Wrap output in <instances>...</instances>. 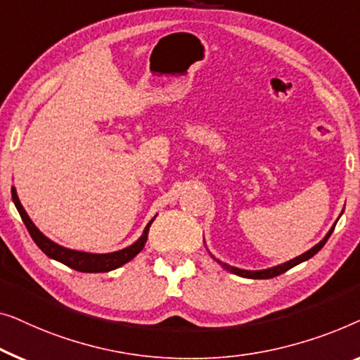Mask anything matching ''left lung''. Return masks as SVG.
Instances as JSON below:
<instances>
[{"mask_svg":"<svg viewBox=\"0 0 360 360\" xmlns=\"http://www.w3.org/2000/svg\"><path fill=\"white\" fill-rule=\"evenodd\" d=\"M341 215H342V212H341ZM334 226H336V224H334V225L331 226V230L326 233L325 238H323V240H321L320 243H318V245L313 246L311 250L305 251V252H303V255H300V256L293 257V259H290V261L283 262V264L274 266V267H269V269H261V271H246V269H238V267H233V266L225 264V262L219 261V259H217L215 256H212V257H214V259H215L217 262H219V264H220L221 267H224V269L230 271V272H233V274H236V276H240V277H246V279H271V277L281 276V274H283V272H285V271L292 269L293 266L300 264V262H303V261H308V259H310V257L315 256L316 252L320 251L323 246H325V243L328 241V238L331 236V233H333V230H334Z\"/></svg>","mask_w":360,"mask_h":360,"instance_id":"1","label":"left lung"}]
</instances>
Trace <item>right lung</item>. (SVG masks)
Wrapping results in <instances>:
<instances>
[{
  "instance_id": "obj_1",
  "label": "right lung",
  "mask_w": 360,
  "mask_h": 360,
  "mask_svg": "<svg viewBox=\"0 0 360 360\" xmlns=\"http://www.w3.org/2000/svg\"><path fill=\"white\" fill-rule=\"evenodd\" d=\"M11 195H13L14 205H16L19 215H21L24 225H26L29 235L32 236L35 245H37L40 250L50 257V259L62 262V264L72 267V269L79 271V272H109V271L117 269L120 266H124L125 262H129L130 259H134V257L143 250L145 243L148 240L150 225L153 224V220L156 219L155 215L153 219L150 220V224L145 226V230L141 233L139 240H136L134 245L124 248V250H119L114 252H104V255H98V252H84V251H77V250H70V248L60 246L58 243H55L50 240V238L45 236L44 233L34 225V221L29 219L27 212L24 210L21 200H19L16 187H13L11 189Z\"/></svg>"
}]
</instances>
